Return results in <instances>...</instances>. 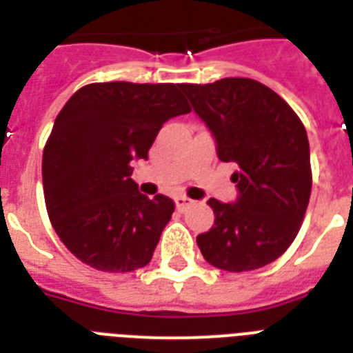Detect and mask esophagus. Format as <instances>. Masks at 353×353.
Masks as SVG:
<instances>
[{"instance_id": "obj_1", "label": "esophagus", "mask_w": 353, "mask_h": 353, "mask_svg": "<svg viewBox=\"0 0 353 353\" xmlns=\"http://www.w3.org/2000/svg\"><path fill=\"white\" fill-rule=\"evenodd\" d=\"M194 203H196L194 199L185 198V196H177V198H176V207H177V210H187L188 207H192Z\"/></svg>"}]
</instances>
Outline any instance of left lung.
I'll return each mask as SVG.
<instances>
[{
    "label": "left lung",
    "instance_id": "8db88e82",
    "mask_svg": "<svg viewBox=\"0 0 353 353\" xmlns=\"http://www.w3.org/2000/svg\"><path fill=\"white\" fill-rule=\"evenodd\" d=\"M194 112L214 133L218 157L236 163V203L210 198L214 225L196 238L203 258L223 271L260 269L293 243L312 194L306 128L293 108L252 79L183 84Z\"/></svg>",
    "mask_w": 353,
    "mask_h": 353
}]
</instances>
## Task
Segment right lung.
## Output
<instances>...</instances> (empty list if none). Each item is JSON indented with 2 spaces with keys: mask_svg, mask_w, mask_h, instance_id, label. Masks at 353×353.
<instances>
[{
  "mask_svg": "<svg viewBox=\"0 0 353 353\" xmlns=\"http://www.w3.org/2000/svg\"><path fill=\"white\" fill-rule=\"evenodd\" d=\"M183 84L95 82L80 88L43 148V196L52 229L80 262L130 273L154 256L176 205L137 190L132 161L148 150L168 119L190 112Z\"/></svg>",
  "mask_w": 353,
  "mask_h": 353,
  "instance_id": "1",
  "label": "right lung"
}]
</instances>
